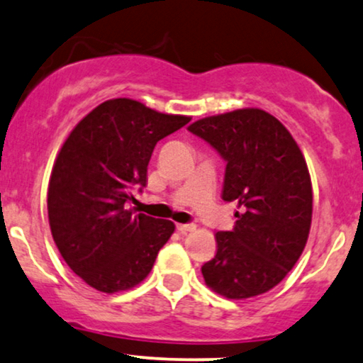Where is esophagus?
<instances>
[{"mask_svg":"<svg viewBox=\"0 0 363 363\" xmlns=\"http://www.w3.org/2000/svg\"><path fill=\"white\" fill-rule=\"evenodd\" d=\"M194 230H196V225H193V223H189V225H177V231H179V233H182V235L191 233V231H194Z\"/></svg>","mask_w":363,"mask_h":363,"instance_id":"esophagus-1","label":"esophagus"}]
</instances>
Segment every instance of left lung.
I'll list each match as a JSON object with an SVG mask.
<instances>
[{
	"instance_id": "8db88e82",
	"label": "left lung",
	"mask_w": 363,
	"mask_h": 363,
	"mask_svg": "<svg viewBox=\"0 0 363 363\" xmlns=\"http://www.w3.org/2000/svg\"><path fill=\"white\" fill-rule=\"evenodd\" d=\"M187 130L226 160L221 198L243 209L233 230L215 235V257L201 267L204 282L226 299L264 294L306 247L313 218L306 159L289 130L260 108L201 118Z\"/></svg>"
}]
</instances>
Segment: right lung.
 I'll return each mask as SVG.
<instances>
[{"label":"right lung","instance_id":"1","mask_svg":"<svg viewBox=\"0 0 363 363\" xmlns=\"http://www.w3.org/2000/svg\"><path fill=\"white\" fill-rule=\"evenodd\" d=\"M130 98L108 99L72 128L52 167L47 209L57 248L87 286L115 294L138 286L176 225L128 209L145 186L159 140L189 123Z\"/></svg>","mask_w":363,"mask_h":363}]
</instances>
